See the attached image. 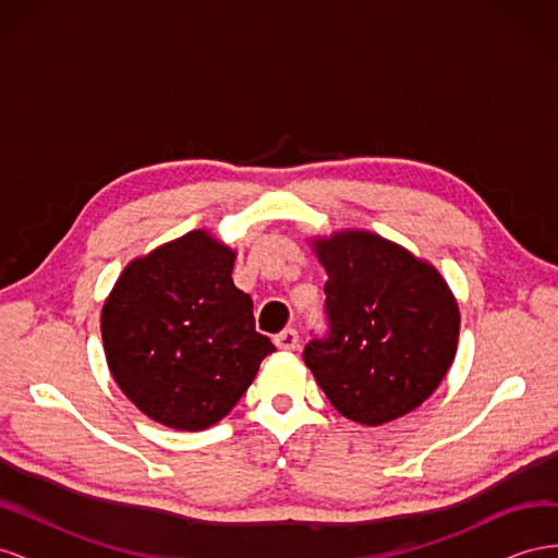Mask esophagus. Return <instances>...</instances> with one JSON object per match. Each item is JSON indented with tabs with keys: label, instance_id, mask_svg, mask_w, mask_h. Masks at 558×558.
Segmentation results:
<instances>
[{
	"label": "esophagus",
	"instance_id": "34e87169",
	"mask_svg": "<svg viewBox=\"0 0 558 558\" xmlns=\"http://www.w3.org/2000/svg\"><path fill=\"white\" fill-rule=\"evenodd\" d=\"M275 344L279 350H286V352H293L300 348V336L295 328H286L281 330V333L275 338Z\"/></svg>",
	"mask_w": 558,
	"mask_h": 558
}]
</instances>
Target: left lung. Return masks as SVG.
I'll use <instances>...</instances> for the list:
<instances>
[{"label":"left lung","instance_id":"8db88e82","mask_svg":"<svg viewBox=\"0 0 558 558\" xmlns=\"http://www.w3.org/2000/svg\"><path fill=\"white\" fill-rule=\"evenodd\" d=\"M312 246L328 275V333L303 352L316 383L359 425L415 411L458 350L460 310L448 283L429 263L371 232H338Z\"/></svg>","mask_w":558,"mask_h":558}]
</instances>
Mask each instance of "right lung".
I'll list each match as a JSON object with an SVG mask.
<instances>
[{
  "instance_id": "obj_1",
  "label": "right lung",
  "mask_w": 558,
  "mask_h": 558,
  "mask_svg": "<svg viewBox=\"0 0 558 558\" xmlns=\"http://www.w3.org/2000/svg\"><path fill=\"white\" fill-rule=\"evenodd\" d=\"M236 253L204 230L135 258L100 314L105 356L135 409L199 432L228 415L277 348L232 281Z\"/></svg>"
}]
</instances>
